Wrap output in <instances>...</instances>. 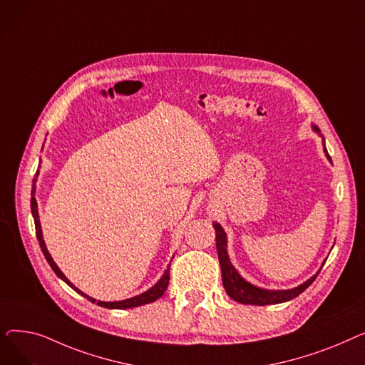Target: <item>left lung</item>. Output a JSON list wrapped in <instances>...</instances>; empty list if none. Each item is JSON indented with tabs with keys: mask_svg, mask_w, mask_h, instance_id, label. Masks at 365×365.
<instances>
[{
	"mask_svg": "<svg viewBox=\"0 0 365 365\" xmlns=\"http://www.w3.org/2000/svg\"><path fill=\"white\" fill-rule=\"evenodd\" d=\"M314 131H317L321 136V130L317 125H312ZM325 155L331 161L327 149L324 148ZM215 231H216V248H217V256L220 262V269H222V281L223 287L227 293V296L234 299L235 302L244 303V304H257V306H264V304H275V303H284L289 302L294 297H297L300 293H303L308 287L315 281L317 275L319 271L311 277L308 281H304L299 287H294L292 290H264L260 289V287H256L245 281L238 271L234 267V264L229 260L227 256V238L226 232L223 231V227L219 223H213Z\"/></svg>",
	"mask_w": 365,
	"mask_h": 365,
	"instance_id": "obj_1",
	"label": "left lung"
}]
</instances>
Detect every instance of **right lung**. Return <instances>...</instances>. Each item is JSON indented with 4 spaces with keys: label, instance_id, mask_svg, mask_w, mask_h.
I'll list each match as a JSON object with an SVG mask.
<instances>
[{
    "label": "right lung",
    "instance_id": "1",
    "mask_svg": "<svg viewBox=\"0 0 365 365\" xmlns=\"http://www.w3.org/2000/svg\"><path fill=\"white\" fill-rule=\"evenodd\" d=\"M36 178H38V171H36V175H35V178H34V180H32V192H31V210H32V216H34V222H35V231H36V238H38V242H40V247H41V250H43V253H44V256H46V260L48 262V264L51 266V269L54 271V274L59 277L61 279H63L71 289H73L76 293H80L81 296H84L86 299H88L91 303H94V302H98V304L99 306H103V308H108V309H128V308H136V306H142V304H146V303H152V302H155L157 299H160L164 293H165V290H167V287H168V281H170V264L167 266V269H165V272L163 274V277L160 278V281L152 287V289H149L148 292H145V293H142V294H139V296H134V297H131V299H125V300H121V302H101V300H96V299H93V297H90V296H87V294H84L81 290H78L76 289V287L63 275V272L59 269V266H57L56 263H54V260L51 259V256H50V253H48V250H47V247H46V242H44V240H43V232H41V223H40V216H38V205H36V200H35V183H36Z\"/></svg>",
    "mask_w": 365,
    "mask_h": 365
}]
</instances>
